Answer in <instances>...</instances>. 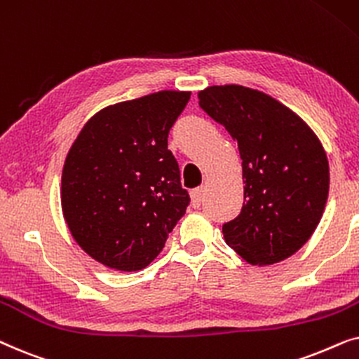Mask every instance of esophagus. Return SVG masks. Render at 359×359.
Masks as SVG:
<instances>
[{"label":"esophagus","instance_id":"obj_1","mask_svg":"<svg viewBox=\"0 0 359 359\" xmlns=\"http://www.w3.org/2000/svg\"><path fill=\"white\" fill-rule=\"evenodd\" d=\"M203 195H205V187H197L190 192V198H192L194 208L200 207V203H202V200H203Z\"/></svg>","mask_w":359,"mask_h":359}]
</instances>
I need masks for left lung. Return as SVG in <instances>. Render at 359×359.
<instances>
[{
	"mask_svg": "<svg viewBox=\"0 0 359 359\" xmlns=\"http://www.w3.org/2000/svg\"><path fill=\"white\" fill-rule=\"evenodd\" d=\"M198 104L238 142L245 203L223 224L226 245L252 266L295 255L313 235L328 198L330 169L312 128L269 95L213 85Z\"/></svg>",
	"mask_w": 359,
	"mask_h": 359,
	"instance_id": "obj_1",
	"label": "left lung"
}]
</instances>
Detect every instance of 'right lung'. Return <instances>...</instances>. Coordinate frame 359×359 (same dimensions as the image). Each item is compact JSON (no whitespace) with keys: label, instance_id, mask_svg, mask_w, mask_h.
Segmentation results:
<instances>
[{"label":"right lung","instance_id":"1","mask_svg":"<svg viewBox=\"0 0 359 359\" xmlns=\"http://www.w3.org/2000/svg\"><path fill=\"white\" fill-rule=\"evenodd\" d=\"M190 92L162 90L100 109L65 157L60 203L72 236L95 261L140 271L164 248L190 197L167 136Z\"/></svg>","mask_w":359,"mask_h":359}]
</instances>
